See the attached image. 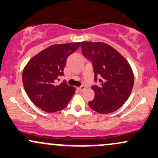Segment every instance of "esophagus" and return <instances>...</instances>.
Here are the masks:
<instances>
[{"label":"esophagus","instance_id":"1","mask_svg":"<svg viewBox=\"0 0 158 158\" xmlns=\"http://www.w3.org/2000/svg\"><path fill=\"white\" fill-rule=\"evenodd\" d=\"M85 89V85H81V86H80L79 87H78V90H79V91H83Z\"/></svg>","mask_w":158,"mask_h":158}]
</instances>
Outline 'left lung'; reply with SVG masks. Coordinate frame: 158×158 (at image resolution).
<instances>
[{
  "label": "left lung",
  "instance_id": "1",
  "mask_svg": "<svg viewBox=\"0 0 158 158\" xmlns=\"http://www.w3.org/2000/svg\"><path fill=\"white\" fill-rule=\"evenodd\" d=\"M82 54L92 64L95 83L91 88L94 99L89 107L99 113H110L119 109L130 97L134 76L127 61L113 47L104 43H81Z\"/></svg>",
  "mask_w": 158,
  "mask_h": 158
}]
</instances>
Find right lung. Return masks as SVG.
<instances>
[{"instance_id":"add662e5","label":"right lung","mask_w":158,"mask_h":158,"mask_svg":"<svg viewBox=\"0 0 158 158\" xmlns=\"http://www.w3.org/2000/svg\"><path fill=\"white\" fill-rule=\"evenodd\" d=\"M80 43L54 45L34 56L24 68L23 83L31 102L43 111L54 113L67 107L75 94V87L64 80L56 85L69 55L75 52Z\"/></svg>"}]
</instances>
